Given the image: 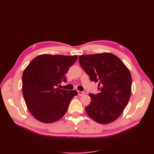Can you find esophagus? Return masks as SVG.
<instances>
[{"instance_id":"esophagus-1","label":"esophagus","mask_w":154,"mask_h":154,"mask_svg":"<svg viewBox=\"0 0 154 154\" xmlns=\"http://www.w3.org/2000/svg\"><path fill=\"white\" fill-rule=\"evenodd\" d=\"M85 94V92H82V91H78V96H83V95H84Z\"/></svg>"}]
</instances>
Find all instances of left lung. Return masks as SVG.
<instances>
[{
  "label": "left lung",
  "instance_id": "left-lung-1",
  "mask_svg": "<svg viewBox=\"0 0 154 154\" xmlns=\"http://www.w3.org/2000/svg\"><path fill=\"white\" fill-rule=\"evenodd\" d=\"M78 58L91 81L98 82L100 87L97 94H89L91 101L85 109L87 114L101 124L113 122L122 114L131 94L129 70L112 53L82 55Z\"/></svg>",
  "mask_w": 154,
  "mask_h": 154
}]
</instances>
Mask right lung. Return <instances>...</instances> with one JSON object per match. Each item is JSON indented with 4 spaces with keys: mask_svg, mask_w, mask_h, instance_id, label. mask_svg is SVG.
Here are the masks:
<instances>
[{
    "mask_svg": "<svg viewBox=\"0 0 154 154\" xmlns=\"http://www.w3.org/2000/svg\"><path fill=\"white\" fill-rule=\"evenodd\" d=\"M77 56L42 54L35 57L22 74V92L29 112L37 120L53 123L66 113L76 91L60 89Z\"/></svg>",
    "mask_w": 154,
    "mask_h": 154,
    "instance_id": "1",
    "label": "right lung"
}]
</instances>
